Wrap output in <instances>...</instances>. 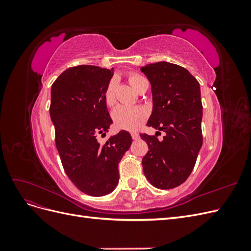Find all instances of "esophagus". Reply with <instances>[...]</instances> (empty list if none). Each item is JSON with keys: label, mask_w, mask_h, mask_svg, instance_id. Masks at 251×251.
I'll return each mask as SVG.
<instances>
[{"label": "esophagus", "mask_w": 251, "mask_h": 251, "mask_svg": "<svg viewBox=\"0 0 251 251\" xmlns=\"http://www.w3.org/2000/svg\"><path fill=\"white\" fill-rule=\"evenodd\" d=\"M131 136H132V138L134 139V140H136V139H138V137H139V135L136 133V132H132L131 133Z\"/></svg>", "instance_id": "esophagus-1"}]
</instances>
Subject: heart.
I'll return each mask as SVG.
<instances>
[{
  "label": "heart",
  "mask_w": 251,
  "mask_h": 251,
  "mask_svg": "<svg viewBox=\"0 0 251 251\" xmlns=\"http://www.w3.org/2000/svg\"><path fill=\"white\" fill-rule=\"evenodd\" d=\"M127 80L136 91H139L142 83L148 81L140 74L135 72L127 74ZM115 89L116 85L114 80H111L105 87L103 98L108 107H112L115 103ZM112 118L116 127L121 128V130L134 131L146 121L148 118V111L143 107H140V105H134V107L120 105V107L114 110Z\"/></svg>",
  "instance_id": "obj_1"
}]
</instances>
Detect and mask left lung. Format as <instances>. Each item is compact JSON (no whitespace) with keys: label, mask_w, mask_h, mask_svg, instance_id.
Returning <instances> with one entry per match:
<instances>
[{"label":"left lung","mask_w":251,"mask_h":251,"mask_svg":"<svg viewBox=\"0 0 251 251\" xmlns=\"http://www.w3.org/2000/svg\"><path fill=\"white\" fill-rule=\"evenodd\" d=\"M151 86L153 113L148 126L155 136L140 134L149 151L142 158L144 176L161 189L177 187L192 174L203 142L200 85L185 68L159 62L141 67ZM162 130L164 139L156 134Z\"/></svg>","instance_id":"left-lung-1"}]
</instances>
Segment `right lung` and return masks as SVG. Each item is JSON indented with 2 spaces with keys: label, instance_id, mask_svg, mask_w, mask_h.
Segmentation results:
<instances>
[{
  "label": "right lung",
  "instance_id": "1",
  "mask_svg": "<svg viewBox=\"0 0 251 251\" xmlns=\"http://www.w3.org/2000/svg\"><path fill=\"white\" fill-rule=\"evenodd\" d=\"M113 69L80 65L68 68L51 87L50 116L67 176L89 196L111 193L119 180L118 163L130 149V133L120 131L104 143L112 119L104 102Z\"/></svg>",
  "mask_w": 251,
  "mask_h": 251
}]
</instances>
